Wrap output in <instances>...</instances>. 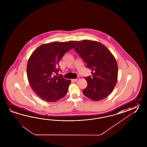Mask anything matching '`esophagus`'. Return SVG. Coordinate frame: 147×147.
I'll use <instances>...</instances> for the list:
<instances>
[{"label":"esophagus","instance_id":"esophagus-1","mask_svg":"<svg viewBox=\"0 0 147 147\" xmlns=\"http://www.w3.org/2000/svg\"><path fill=\"white\" fill-rule=\"evenodd\" d=\"M79 79H80V78H79V77H78L77 78H75V79H73V81L74 82H76L77 81H78Z\"/></svg>","mask_w":147,"mask_h":147}]
</instances>
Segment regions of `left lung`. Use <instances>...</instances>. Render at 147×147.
<instances>
[{
  "label": "left lung",
  "instance_id": "1",
  "mask_svg": "<svg viewBox=\"0 0 147 147\" xmlns=\"http://www.w3.org/2000/svg\"><path fill=\"white\" fill-rule=\"evenodd\" d=\"M76 53L91 70L85 78L88 86L83 90L86 97L98 101L113 91L117 80V64L111 52L101 43L90 40L71 41Z\"/></svg>",
  "mask_w": 147,
  "mask_h": 147
}]
</instances>
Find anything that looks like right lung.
I'll return each mask as SVG.
<instances>
[{
  "mask_svg": "<svg viewBox=\"0 0 147 147\" xmlns=\"http://www.w3.org/2000/svg\"><path fill=\"white\" fill-rule=\"evenodd\" d=\"M72 49L73 46L69 42H54L40 46L30 56L27 65V78L33 91L44 101H59L68 91L71 80L54 74L59 70L60 59Z\"/></svg>",
  "mask_w": 147,
  "mask_h": 147,
  "instance_id": "obj_1",
  "label": "right lung"
}]
</instances>
